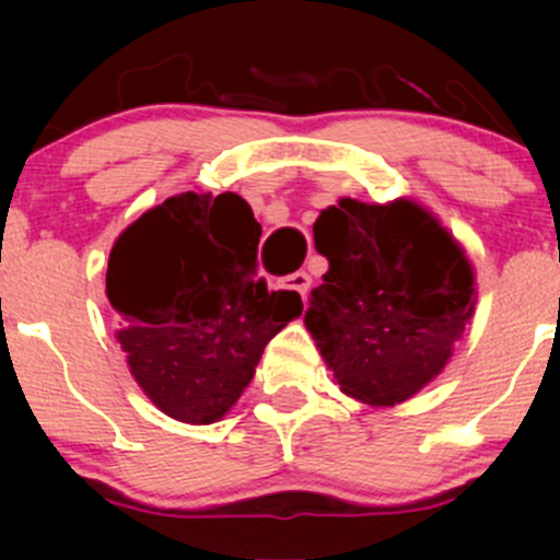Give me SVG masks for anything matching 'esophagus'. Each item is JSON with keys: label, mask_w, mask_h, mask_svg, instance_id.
<instances>
[{"label": "esophagus", "mask_w": 560, "mask_h": 560, "mask_svg": "<svg viewBox=\"0 0 560 560\" xmlns=\"http://www.w3.org/2000/svg\"><path fill=\"white\" fill-rule=\"evenodd\" d=\"M281 287H284V290L298 292V295H301V298H306L308 290H312V276H308L306 270H298V273H292V276H287V279H281Z\"/></svg>", "instance_id": "obj_1"}]
</instances>
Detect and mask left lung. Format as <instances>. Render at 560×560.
<instances>
[{
    "label": "left lung",
    "mask_w": 560,
    "mask_h": 560,
    "mask_svg": "<svg viewBox=\"0 0 560 560\" xmlns=\"http://www.w3.org/2000/svg\"><path fill=\"white\" fill-rule=\"evenodd\" d=\"M314 246L327 273L303 322L341 393L395 406L431 385L477 306L455 235L409 197H341L314 222Z\"/></svg>",
    "instance_id": "8db88e82"
}]
</instances>
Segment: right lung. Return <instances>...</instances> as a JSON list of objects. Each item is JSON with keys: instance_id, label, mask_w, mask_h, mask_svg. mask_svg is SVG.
<instances>
[{"instance_id": "right-lung-1", "label": "right lung", "mask_w": 560, "mask_h": 560, "mask_svg": "<svg viewBox=\"0 0 560 560\" xmlns=\"http://www.w3.org/2000/svg\"><path fill=\"white\" fill-rule=\"evenodd\" d=\"M262 228L235 191H180L116 238L107 301L129 374L151 404L189 425L222 420L265 343L301 316L298 292L257 276Z\"/></svg>"}]
</instances>
